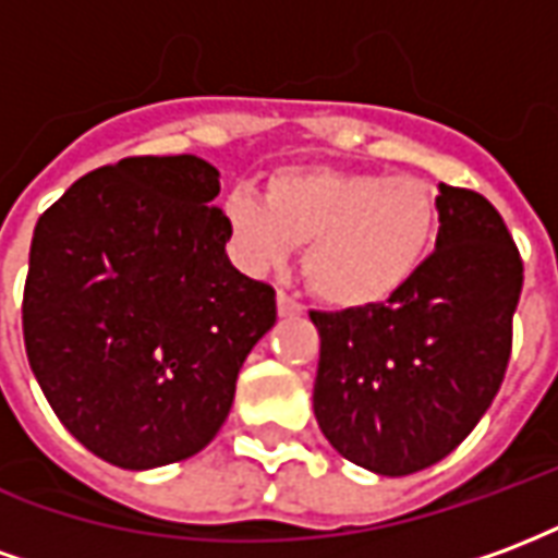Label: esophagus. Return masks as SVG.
<instances>
[{"label": "esophagus", "mask_w": 558, "mask_h": 558, "mask_svg": "<svg viewBox=\"0 0 558 558\" xmlns=\"http://www.w3.org/2000/svg\"><path fill=\"white\" fill-rule=\"evenodd\" d=\"M278 314L280 316H299L302 314V304L295 302L292 295H287V292H278Z\"/></svg>", "instance_id": "esophagus-1"}]
</instances>
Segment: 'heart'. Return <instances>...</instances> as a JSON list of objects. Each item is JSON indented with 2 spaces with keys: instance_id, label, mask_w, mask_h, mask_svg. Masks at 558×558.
Masks as SVG:
<instances>
[{
  "instance_id": "1",
  "label": "heart",
  "mask_w": 558,
  "mask_h": 558,
  "mask_svg": "<svg viewBox=\"0 0 558 558\" xmlns=\"http://www.w3.org/2000/svg\"><path fill=\"white\" fill-rule=\"evenodd\" d=\"M232 242L254 271L287 266L304 248V280L319 302L371 307L403 290L436 232V203L418 179L335 167L275 172L263 199L232 191L223 203Z\"/></svg>"
}]
</instances>
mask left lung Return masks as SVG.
<instances>
[{"mask_svg":"<svg viewBox=\"0 0 558 558\" xmlns=\"http://www.w3.org/2000/svg\"><path fill=\"white\" fill-rule=\"evenodd\" d=\"M433 254L388 302L319 314L314 415L340 457L412 475L466 439L502 386L523 259L502 215L439 184Z\"/></svg>","mask_w":558,"mask_h":558,"instance_id":"1","label":"left lung"}]
</instances>
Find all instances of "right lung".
<instances>
[{"label":"right lung","instance_id":"1","mask_svg":"<svg viewBox=\"0 0 558 558\" xmlns=\"http://www.w3.org/2000/svg\"><path fill=\"white\" fill-rule=\"evenodd\" d=\"M196 155L125 158L83 175L35 223L23 290L32 374L68 433L107 463L155 469L227 421L275 290L227 256Z\"/></svg>","mask_w":558,"mask_h":558}]
</instances>
